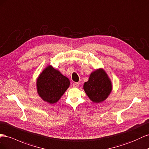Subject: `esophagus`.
<instances>
[{"mask_svg": "<svg viewBox=\"0 0 149 149\" xmlns=\"http://www.w3.org/2000/svg\"><path fill=\"white\" fill-rule=\"evenodd\" d=\"M72 86H73L74 87H77L79 86V84L78 82H74L72 84Z\"/></svg>", "mask_w": 149, "mask_h": 149, "instance_id": "esophagus-1", "label": "esophagus"}]
</instances>
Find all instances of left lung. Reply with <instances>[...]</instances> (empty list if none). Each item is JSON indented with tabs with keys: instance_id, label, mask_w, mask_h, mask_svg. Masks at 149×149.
<instances>
[{
	"instance_id": "obj_1",
	"label": "left lung",
	"mask_w": 149,
	"mask_h": 149,
	"mask_svg": "<svg viewBox=\"0 0 149 149\" xmlns=\"http://www.w3.org/2000/svg\"><path fill=\"white\" fill-rule=\"evenodd\" d=\"M83 88L91 101L94 103L102 102L108 98L112 91L111 80L102 68L93 71Z\"/></svg>"
}]
</instances>
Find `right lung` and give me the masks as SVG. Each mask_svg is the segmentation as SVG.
<instances>
[{
  "instance_id": "obj_1",
  "label": "right lung",
  "mask_w": 149,
  "mask_h": 149,
  "mask_svg": "<svg viewBox=\"0 0 149 149\" xmlns=\"http://www.w3.org/2000/svg\"><path fill=\"white\" fill-rule=\"evenodd\" d=\"M70 86V80L61 72L48 65L38 76V95L44 101L53 104L58 102Z\"/></svg>"
}]
</instances>
